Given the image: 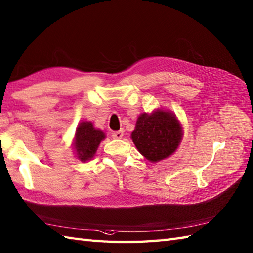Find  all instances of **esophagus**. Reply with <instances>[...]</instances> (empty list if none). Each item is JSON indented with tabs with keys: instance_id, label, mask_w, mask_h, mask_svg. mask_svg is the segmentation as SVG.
Here are the masks:
<instances>
[{
	"instance_id": "esophagus-1",
	"label": "esophagus",
	"mask_w": 253,
	"mask_h": 253,
	"mask_svg": "<svg viewBox=\"0 0 253 253\" xmlns=\"http://www.w3.org/2000/svg\"><path fill=\"white\" fill-rule=\"evenodd\" d=\"M124 136V130H119V131H114L112 133V138L113 139H121Z\"/></svg>"
}]
</instances>
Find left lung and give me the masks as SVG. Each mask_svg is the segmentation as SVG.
<instances>
[{
    "label": "left lung",
    "mask_w": 253,
    "mask_h": 253,
    "mask_svg": "<svg viewBox=\"0 0 253 253\" xmlns=\"http://www.w3.org/2000/svg\"><path fill=\"white\" fill-rule=\"evenodd\" d=\"M131 138L146 160L158 162L177 150L182 139V128L173 114L156 111L153 114L139 116Z\"/></svg>",
    "instance_id": "1"
}]
</instances>
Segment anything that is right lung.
<instances>
[{
	"mask_svg": "<svg viewBox=\"0 0 253 253\" xmlns=\"http://www.w3.org/2000/svg\"><path fill=\"white\" fill-rule=\"evenodd\" d=\"M104 133L93 128L92 123L82 122L76 128L74 146L81 161L91 160L98 149V145L103 140Z\"/></svg>",
	"mask_w": 253,
	"mask_h": 253,
	"instance_id": "right-lung-1",
	"label": "right lung"
}]
</instances>
